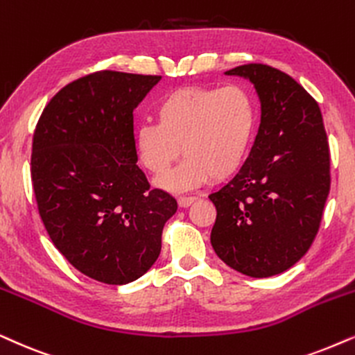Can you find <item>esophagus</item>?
I'll return each mask as SVG.
<instances>
[{"label": "esophagus", "mask_w": 355, "mask_h": 355, "mask_svg": "<svg viewBox=\"0 0 355 355\" xmlns=\"http://www.w3.org/2000/svg\"><path fill=\"white\" fill-rule=\"evenodd\" d=\"M196 201V196H180L178 198V205L182 206V208H188V206L193 205Z\"/></svg>", "instance_id": "esophagus-1"}]
</instances>
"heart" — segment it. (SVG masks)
<instances>
[{
	"label": "heart",
	"mask_w": 355,
	"mask_h": 355,
	"mask_svg": "<svg viewBox=\"0 0 355 355\" xmlns=\"http://www.w3.org/2000/svg\"><path fill=\"white\" fill-rule=\"evenodd\" d=\"M157 123L136 129L139 159L147 172L164 177L183 155L164 185L172 190L226 180L242 167L257 131V106L241 87H185L157 103Z\"/></svg>",
	"instance_id": "b5f03b06"
}]
</instances>
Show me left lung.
<instances>
[{"mask_svg":"<svg viewBox=\"0 0 355 355\" xmlns=\"http://www.w3.org/2000/svg\"><path fill=\"white\" fill-rule=\"evenodd\" d=\"M254 83L260 125L239 173L211 193V245L244 275L263 278L298 262L320 230L331 187V155L321 110L290 75L263 64L236 67Z\"/></svg>","mask_w":355,"mask_h":355,"instance_id":"8db88e82","label":"left lung"}]
</instances>
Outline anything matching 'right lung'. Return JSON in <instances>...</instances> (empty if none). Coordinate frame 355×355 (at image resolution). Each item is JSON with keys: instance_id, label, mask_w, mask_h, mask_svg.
Listing matches in <instances>:
<instances>
[{"instance_id": "right-lung-1", "label": "right lung", "mask_w": 355, "mask_h": 355, "mask_svg": "<svg viewBox=\"0 0 355 355\" xmlns=\"http://www.w3.org/2000/svg\"><path fill=\"white\" fill-rule=\"evenodd\" d=\"M159 80L93 71L65 85L35 125L31 180L40 219L58 252L101 284L144 275L177 211L136 164L132 111Z\"/></svg>"}]
</instances>
